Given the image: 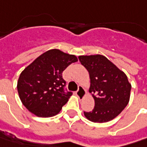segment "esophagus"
<instances>
[{
  "label": "esophagus",
  "instance_id": "esophagus-1",
  "mask_svg": "<svg viewBox=\"0 0 147 147\" xmlns=\"http://www.w3.org/2000/svg\"><path fill=\"white\" fill-rule=\"evenodd\" d=\"M85 90L81 87V86H79V88H78V90L76 91V96L79 98L80 99H83V97L85 96Z\"/></svg>",
  "mask_w": 147,
  "mask_h": 147
}]
</instances>
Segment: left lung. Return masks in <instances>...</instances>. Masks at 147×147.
<instances>
[{
	"instance_id": "obj_1",
	"label": "left lung",
	"mask_w": 147,
	"mask_h": 147,
	"mask_svg": "<svg viewBox=\"0 0 147 147\" xmlns=\"http://www.w3.org/2000/svg\"><path fill=\"white\" fill-rule=\"evenodd\" d=\"M78 58L89 71L90 92L94 99V109L84 112L85 116L94 123H105L116 118L130 99L131 86L127 76L102 55Z\"/></svg>"
}]
</instances>
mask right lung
Listing matches in <instances>:
<instances>
[{"label":"right lung","instance_id":"add662e5","mask_svg":"<svg viewBox=\"0 0 147 147\" xmlns=\"http://www.w3.org/2000/svg\"><path fill=\"white\" fill-rule=\"evenodd\" d=\"M76 61L75 55L52 49L26 67L17 83L20 98L26 109L38 117H52L58 113L72 94L66 88L62 72Z\"/></svg>","mask_w":147,"mask_h":147}]
</instances>
